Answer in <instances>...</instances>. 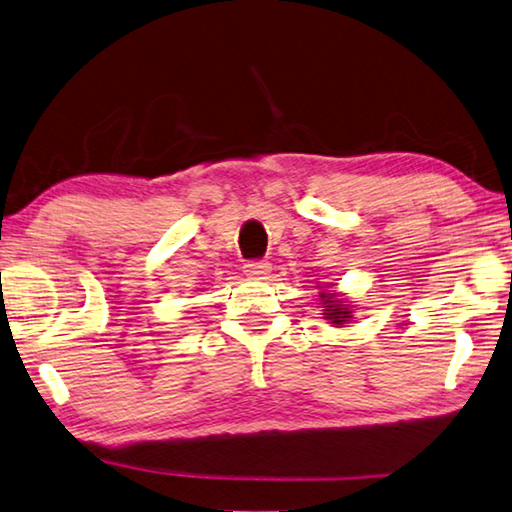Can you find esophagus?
Returning <instances> with one entry per match:
<instances>
[{
  "instance_id": "esophagus-1",
  "label": "esophagus",
  "mask_w": 512,
  "mask_h": 512,
  "mask_svg": "<svg viewBox=\"0 0 512 512\" xmlns=\"http://www.w3.org/2000/svg\"><path fill=\"white\" fill-rule=\"evenodd\" d=\"M269 271H271L269 262H248L243 266V273H246L248 278H264Z\"/></svg>"
}]
</instances>
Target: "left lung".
Segmentation results:
<instances>
[{
    "label": "left lung",
    "instance_id": "obj_1",
    "mask_svg": "<svg viewBox=\"0 0 512 512\" xmlns=\"http://www.w3.org/2000/svg\"><path fill=\"white\" fill-rule=\"evenodd\" d=\"M319 300H321L319 305H323L321 319H326L335 328H342L344 323L353 319V305H348L344 294H339V291L332 289V285H323L319 289Z\"/></svg>",
    "mask_w": 512,
    "mask_h": 512
}]
</instances>
